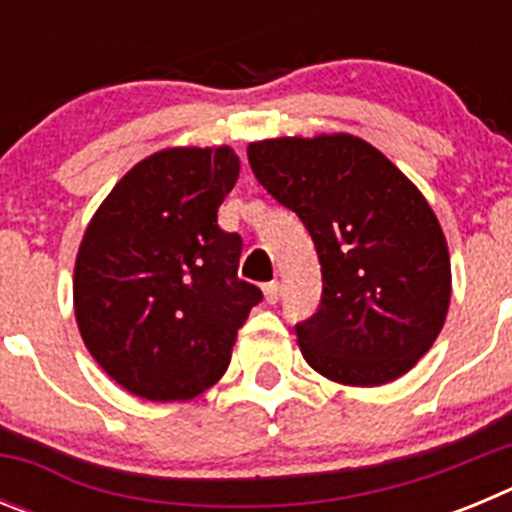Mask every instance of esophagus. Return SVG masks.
<instances>
[{
  "label": "esophagus",
  "mask_w": 512,
  "mask_h": 512,
  "mask_svg": "<svg viewBox=\"0 0 512 512\" xmlns=\"http://www.w3.org/2000/svg\"><path fill=\"white\" fill-rule=\"evenodd\" d=\"M264 297L269 305H277L279 302V282H269L264 284Z\"/></svg>",
  "instance_id": "esophagus-1"
}]
</instances>
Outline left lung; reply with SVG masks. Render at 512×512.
Here are the masks:
<instances>
[{
	"instance_id": "obj_1",
	"label": "left lung",
	"mask_w": 512,
	"mask_h": 512,
	"mask_svg": "<svg viewBox=\"0 0 512 512\" xmlns=\"http://www.w3.org/2000/svg\"><path fill=\"white\" fill-rule=\"evenodd\" d=\"M248 164L318 251L320 307L295 325L307 364L351 387L408 374L451 300L449 246L420 189L348 133L256 140Z\"/></svg>"
}]
</instances>
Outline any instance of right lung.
Wrapping results in <instances>:
<instances>
[{
    "mask_svg": "<svg viewBox=\"0 0 512 512\" xmlns=\"http://www.w3.org/2000/svg\"><path fill=\"white\" fill-rule=\"evenodd\" d=\"M233 148H166L112 187L74 266L79 333L104 372L151 402L223 377L261 289L238 279L243 241L217 225L238 182Z\"/></svg>",
    "mask_w": 512,
    "mask_h": 512,
    "instance_id": "add662e5",
    "label": "right lung"
}]
</instances>
